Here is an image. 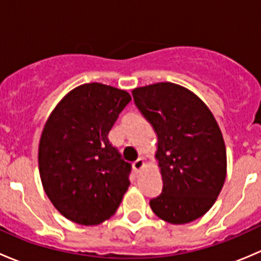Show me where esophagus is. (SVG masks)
Masks as SVG:
<instances>
[{
    "instance_id": "34e87169",
    "label": "esophagus",
    "mask_w": 261,
    "mask_h": 261,
    "mask_svg": "<svg viewBox=\"0 0 261 261\" xmlns=\"http://www.w3.org/2000/svg\"><path fill=\"white\" fill-rule=\"evenodd\" d=\"M144 167H145V162H144L143 158H139L136 162L133 163V168H134V170H135L136 173H139L140 170H143Z\"/></svg>"
}]
</instances>
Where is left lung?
Wrapping results in <instances>:
<instances>
[{"instance_id": "obj_1", "label": "left lung", "mask_w": 261, "mask_h": 261, "mask_svg": "<svg viewBox=\"0 0 261 261\" xmlns=\"http://www.w3.org/2000/svg\"><path fill=\"white\" fill-rule=\"evenodd\" d=\"M133 97L158 138L154 156L163 192L150 201L152 212L173 225L202 217L227 173L225 141L215 116L191 89L170 82L134 88Z\"/></svg>"}]
</instances>
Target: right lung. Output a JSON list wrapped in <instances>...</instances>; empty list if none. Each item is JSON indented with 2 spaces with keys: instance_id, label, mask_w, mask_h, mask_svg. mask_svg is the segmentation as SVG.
I'll list each match as a JSON object with an SVG mask.
<instances>
[{
  "instance_id": "right-lung-1",
  "label": "right lung",
  "mask_w": 261,
  "mask_h": 261,
  "mask_svg": "<svg viewBox=\"0 0 261 261\" xmlns=\"http://www.w3.org/2000/svg\"><path fill=\"white\" fill-rule=\"evenodd\" d=\"M130 101L123 89L84 83L58 102L44 125L41 184L53 206L72 222L96 226L109 220L130 186V164L107 138Z\"/></svg>"
}]
</instances>
